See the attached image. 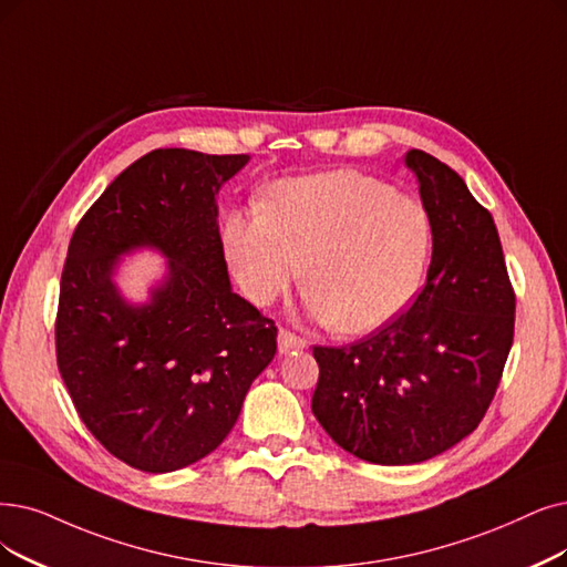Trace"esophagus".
Here are the masks:
<instances>
[{
	"instance_id": "obj_1",
	"label": "esophagus",
	"mask_w": 567,
	"mask_h": 567,
	"mask_svg": "<svg viewBox=\"0 0 567 567\" xmlns=\"http://www.w3.org/2000/svg\"><path fill=\"white\" fill-rule=\"evenodd\" d=\"M300 349H307V339L281 328L279 330V353H292V351H300Z\"/></svg>"
}]
</instances>
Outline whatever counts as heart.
Segmentation results:
<instances>
[{
  "mask_svg": "<svg viewBox=\"0 0 567 567\" xmlns=\"http://www.w3.org/2000/svg\"><path fill=\"white\" fill-rule=\"evenodd\" d=\"M223 248L237 286L258 307L300 277L316 321L347 334L393 321L421 286L430 220L416 199L355 169L271 184L262 209H233Z\"/></svg>",
  "mask_w": 567,
  "mask_h": 567,
  "instance_id": "b5f03b06",
  "label": "heart"
}]
</instances>
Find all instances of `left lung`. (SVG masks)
Returning <instances> with one entry per match:
<instances>
[{"instance_id":"obj_1","label":"left lung","mask_w":567,"mask_h":567,"mask_svg":"<svg viewBox=\"0 0 567 567\" xmlns=\"http://www.w3.org/2000/svg\"><path fill=\"white\" fill-rule=\"evenodd\" d=\"M404 165L433 233L412 307L351 347H313L311 412L349 454L377 465L440 456L484 419L514 339L516 298L493 216L437 157Z\"/></svg>"}]
</instances>
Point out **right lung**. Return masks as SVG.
<instances>
[{
    "mask_svg": "<svg viewBox=\"0 0 567 567\" xmlns=\"http://www.w3.org/2000/svg\"><path fill=\"white\" fill-rule=\"evenodd\" d=\"M251 157L157 148L111 181L76 225L60 281L58 370L100 444L142 472L197 463L228 437L277 326L230 286L216 195ZM168 262L146 303L120 292V258Z\"/></svg>",
    "mask_w": 567,
    "mask_h": 567,
    "instance_id": "add662e5",
    "label": "right lung"
}]
</instances>
